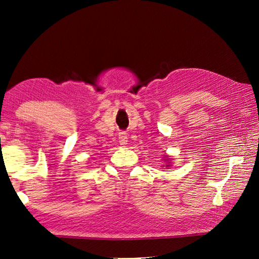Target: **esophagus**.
<instances>
[{
	"label": "esophagus",
	"mask_w": 259,
	"mask_h": 259,
	"mask_svg": "<svg viewBox=\"0 0 259 259\" xmlns=\"http://www.w3.org/2000/svg\"><path fill=\"white\" fill-rule=\"evenodd\" d=\"M119 144L121 146L128 145V135L125 133H120L119 134Z\"/></svg>",
	"instance_id": "34e87169"
}]
</instances>
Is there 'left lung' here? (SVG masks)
Wrapping results in <instances>:
<instances>
[{
    "label": "left lung",
    "instance_id": "left-lung-1",
    "mask_svg": "<svg viewBox=\"0 0 259 259\" xmlns=\"http://www.w3.org/2000/svg\"><path fill=\"white\" fill-rule=\"evenodd\" d=\"M163 160H164V164H162V167H164V168H169V167H171V162H170V159L168 158V156H164L163 157Z\"/></svg>",
    "mask_w": 259,
    "mask_h": 259
}]
</instances>
